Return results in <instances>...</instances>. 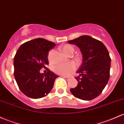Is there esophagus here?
<instances>
[{
    "label": "esophagus",
    "instance_id": "1",
    "mask_svg": "<svg viewBox=\"0 0 124 124\" xmlns=\"http://www.w3.org/2000/svg\"><path fill=\"white\" fill-rule=\"evenodd\" d=\"M62 77L63 78H64L66 81H68V80L70 79V77H63V76H62Z\"/></svg>",
    "mask_w": 124,
    "mask_h": 124
}]
</instances>
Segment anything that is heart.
Returning <instances> with one entry per match:
<instances>
[{"instance_id":"1","label":"heart","mask_w":124,"mask_h":124,"mask_svg":"<svg viewBox=\"0 0 124 124\" xmlns=\"http://www.w3.org/2000/svg\"><path fill=\"white\" fill-rule=\"evenodd\" d=\"M62 51L66 55H71L74 52V48L70 45H65L61 47ZM76 69V63L73 61L65 64L56 65L54 68V72L56 74L63 77H67L71 75Z\"/></svg>"}]
</instances>
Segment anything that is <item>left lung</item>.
Segmentation results:
<instances>
[{"instance_id": "obj_1", "label": "left lung", "mask_w": 124, "mask_h": 124, "mask_svg": "<svg viewBox=\"0 0 124 124\" xmlns=\"http://www.w3.org/2000/svg\"><path fill=\"white\" fill-rule=\"evenodd\" d=\"M69 43L77 46L82 55V63L75 77L77 86L70 89L73 96L90 101L99 96L109 79L111 58L105 46L100 40L83 35Z\"/></svg>"}]
</instances>
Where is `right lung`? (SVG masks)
I'll use <instances>...</instances> for the list:
<instances>
[{"label":"right lung","instance_id":"add662e5","mask_svg":"<svg viewBox=\"0 0 124 124\" xmlns=\"http://www.w3.org/2000/svg\"><path fill=\"white\" fill-rule=\"evenodd\" d=\"M55 43L43 38L25 42L18 49L14 57V75L20 90L32 99L48 94L58 77L47 68V73H40L49 64L48 52Z\"/></svg>","mask_w":124,"mask_h":124}]
</instances>
